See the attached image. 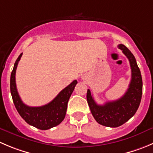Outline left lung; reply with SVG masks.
Returning a JSON list of instances; mask_svg holds the SVG:
<instances>
[{"instance_id":"8db88e82","label":"left lung","mask_w":153,"mask_h":153,"mask_svg":"<svg viewBox=\"0 0 153 153\" xmlns=\"http://www.w3.org/2000/svg\"><path fill=\"white\" fill-rule=\"evenodd\" d=\"M118 47L128 59L131 69V79L126 92L119 99L108 101L104 105L94 101L89 89L86 95L91 114L97 123L111 128L122 126L135 114L140 104L143 90L142 76L134 56L123 44H119Z\"/></svg>"}]
</instances>
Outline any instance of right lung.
Masks as SVG:
<instances>
[{
	"label": "right lung",
	"mask_w": 153,
	"mask_h": 153,
	"mask_svg": "<svg viewBox=\"0 0 153 153\" xmlns=\"http://www.w3.org/2000/svg\"><path fill=\"white\" fill-rule=\"evenodd\" d=\"M22 53L14 64L10 76V92L17 111L27 124L40 130H47L60 124L66 115L68 102L77 81L74 80L60 91L51 102L41 107H29L25 104L19 95L16 84V71Z\"/></svg>",
	"instance_id": "1"
}]
</instances>
